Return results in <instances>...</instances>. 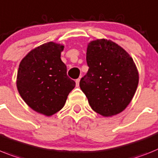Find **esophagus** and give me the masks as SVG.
<instances>
[{"mask_svg": "<svg viewBox=\"0 0 158 158\" xmlns=\"http://www.w3.org/2000/svg\"><path fill=\"white\" fill-rule=\"evenodd\" d=\"M79 81H80V79H77L76 80H75V83H76V86L77 87H79Z\"/></svg>", "mask_w": 158, "mask_h": 158, "instance_id": "34e87169", "label": "esophagus"}]
</instances>
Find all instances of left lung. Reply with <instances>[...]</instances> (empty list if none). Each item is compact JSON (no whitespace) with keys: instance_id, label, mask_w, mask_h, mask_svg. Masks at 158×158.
Here are the masks:
<instances>
[{"instance_id":"left-lung-1","label":"left lung","mask_w":158,"mask_h":158,"mask_svg":"<svg viewBox=\"0 0 158 158\" xmlns=\"http://www.w3.org/2000/svg\"><path fill=\"white\" fill-rule=\"evenodd\" d=\"M86 59L89 69L79 86L91 108L104 116L121 112L138 85V71L133 59L122 47L106 39L90 42Z\"/></svg>"}]
</instances>
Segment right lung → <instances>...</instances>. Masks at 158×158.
<instances>
[{"mask_svg": "<svg viewBox=\"0 0 158 158\" xmlns=\"http://www.w3.org/2000/svg\"><path fill=\"white\" fill-rule=\"evenodd\" d=\"M64 46L50 42L32 50L20 63L17 87L23 100L37 112L50 116L63 108L75 82L61 60Z\"/></svg>", "mask_w": 158, "mask_h": 158, "instance_id": "add662e5", "label": "right lung"}]
</instances>
